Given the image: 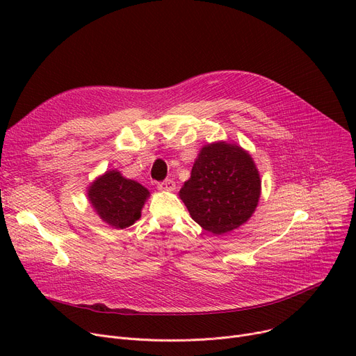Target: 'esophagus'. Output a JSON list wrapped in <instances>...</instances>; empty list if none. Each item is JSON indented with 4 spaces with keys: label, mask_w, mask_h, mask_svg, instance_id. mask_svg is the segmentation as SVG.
Instances as JSON below:
<instances>
[{
    "label": "esophagus",
    "mask_w": 356,
    "mask_h": 356,
    "mask_svg": "<svg viewBox=\"0 0 356 356\" xmlns=\"http://www.w3.org/2000/svg\"><path fill=\"white\" fill-rule=\"evenodd\" d=\"M159 189L160 191H167V192H172L176 189V183L173 179H165L164 181H161L159 184Z\"/></svg>",
    "instance_id": "esophagus-1"
}]
</instances>
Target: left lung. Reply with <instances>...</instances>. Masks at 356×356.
Returning <instances> with one entry per match:
<instances>
[{
	"mask_svg": "<svg viewBox=\"0 0 356 356\" xmlns=\"http://www.w3.org/2000/svg\"><path fill=\"white\" fill-rule=\"evenodd\" d=\"M261 195L259 173L252 157L236 144L204 145L191 179L179 192L192 219L215 235L239 228L254 213Z\"/></svg>",
	"mask_w": 356,
	"mask_h": 356,
	"instance_id": "left-lung-1",
	"label": "left lung"
}]
</instances>
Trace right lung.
I'll list each match as a JSON object with an SVG mask.
<instances>
[{"mask_svg": "<svg viewBox=\"0 0 356 356\" xmlns=\"http://www.w3.org/2000/svg\"><path fill=\"white\" fill-rule=\"evenodd\" d=\"M149 192L140 183L109 170L88 188V199L97 215L115 229L133 225L141 216Z\"/></svg>", "mask_w": 356, "mask_h": 356, "instance_id": "1", "label": "right lung"}]
</instances>
